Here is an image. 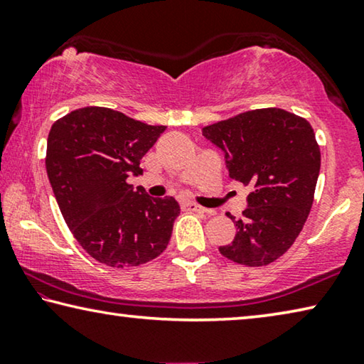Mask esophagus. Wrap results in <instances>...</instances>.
<instances>
[{
    "label": "esophagus",
    "mask_w": 364,
    "mask_h": 364,
    "mask_svg": "<svg viewBox=\"0 0 364 364\" xmlns=\"http://www.w3.org/2000/svg\"><path fill=\"white\" fill-rule=\"evenodd\" d=\"M181 205L188 210H196V213H208V209L203 208V205H199L196 203H189V200H184V203H181Z\"/></svg>",
    "instance_id": "1"
}]
</instances>
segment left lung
Instances as JSON below:
<instances>
[{
    "instance_id": "left-lung-1",
    "label": "left lung",
    "mask_w": 364,
    "mask_h": 364,
    "mask_svg": "<svg viewBox=\"0 0 364 364\" xmlns=\"http://www.w3.org/2000/svg\"><path fill=\"white\" fill-rule=\"evenodd\" d=\"M224 151L230 178L250 184L235 237L219 252L245 267H264L284 255L311 213L321 150L306 119L278 107L255 109L203 129Z\"/></svg>"
}]
</instances>
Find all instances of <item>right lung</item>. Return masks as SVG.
I'll use <instances>...</instances> for the list:
<instances>
[{
  "label": "right lung",
  "mask_w": 364,
  "mask_h": 364,
  "mask_svg": "<svg viewBox=\"0 0 364 364\" xmlns=\"http://www.w3.org/2000/svg\"><path fill=\"white\" fill-rule=\"evenodd\" d=\"M165 126H149L107 107H81L53 124L46 168L73 237L96 262L130 268L159 257L180 215L175 198L134 189L140 160Z\"/></svg>",
  "instance_id": "add662e5"
}]
</instances>
